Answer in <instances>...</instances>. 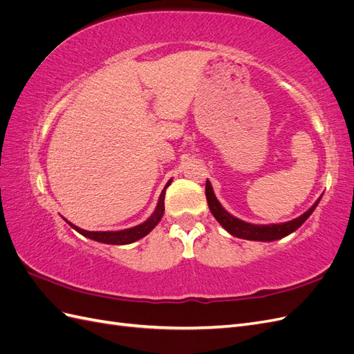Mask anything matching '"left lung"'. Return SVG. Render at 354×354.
<instances>
[{
    "label": "left lung",
    "mask_w": 354,
    "mask_h": 354,
    "mask_svg": "<svg viewBox=\"0 0 354 354\" xmlns=\"http://www.w3.org/2000/svg\"><path fill=\"white\" fill-rule=\"evenodd\" d=\"M205 195H207L208 207H209V211L212 212V216L216 217V220L221 224V226L229 233H232L233 236L241 238V239H248V241H267V242L281 239L286 236V234L297 230L310 217V214L315 211V208L317 207V203L320 201L319 198L312 208L295 220L282 223V224H270V226H259V224L245 223L236 217L230 216V214L220 205V202L217 201L216 195H214L211 183L208 180L205 185Z\"/></svg>",
    "instance_id": "8db88e82"
}]
</instances>
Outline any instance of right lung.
<instances>
[{"label": "right lung", "mask_w": 354, "mask_h": 354, "mask_svg": "<svg viewBox=\"0 0 354 354\" xmlns=\"http://www.w3.org/2000/svg\"><path fill=\"white\" fill-rule=\"evenodd\" d=\"M171 183V181H168L167 186ZM165 186V189H167ZM165 189L162 190V194H160L159 196V202L156 205V209L155 212L152 214L151 217H149L145 223L138 224V226L136 227H131V229H125V230H121V232H88V230H84V229H80L77 226H73L72 223H69L68 220V224L71 227H73L77 232H80L82 236L85 238H90L93 241H97V242H102V243H109V245H127V243H133L138 239H142L143 236H146V234L151 232L156 224L159 223V220L162 218V214H164V198H165Z\"/></svg>", "instance_id": "1"}]
</instances>
